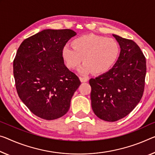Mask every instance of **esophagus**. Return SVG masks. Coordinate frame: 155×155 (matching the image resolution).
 Returning a JSON list of instances; mask_svg holds the SVG:
<instances>
[{
    "label": "esophagus",
    "mask_w": 155,
    "mask_h": 155,
    "mask_svg": "<svg viewBox=\"0 0 155 155\" xmlns=\"http://www.w3.org/2000/svg\"><path fill=\"white\" fill-rule=\"evenodd\" d=\"M80 80L82 82H87V81H88V78H86V77H81V76H80Z\"/></svg>",
    "instance_id": "esophagus-1"
}]
</instances>
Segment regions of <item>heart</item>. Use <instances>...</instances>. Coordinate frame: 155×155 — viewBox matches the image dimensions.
<instances>
[{
  "mask_svg": "<svg viewBox=\"0 0 155 155\" xmlns=\"http://www.w3.org/2000/svg\"><path fill=\"white\" fill-rule=\"evenodd\" d=\"M73 47L68 45L63 48L62 57L70 69L77 68L82 62L81 73L102 74L107 72L115 64L120 53V48L111 38L87 34L75 38Z\"/></svg>",
  "mask_w": 155,
  "mask_h": 155,
  "instance_id": "b5f03b06",
  "label": "heart"
}]
</instances>
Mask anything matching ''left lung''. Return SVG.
Wrapping results in <instances>:
<instances>
[{
    "label": "left lung",
    "mask_w": 155,
    "mask_h": 155,
    "mask_svg": "<svg viewBox=\"0 0 155 155\" xmlns=\"http://www.w3.org/2000/svg\"><path fill=\"white\" fill-rule=\"evenodd\" d=\"M120 47L111 69L89 80L91 107L99 118L114 122L125 117L141 101L145 88L146 60L139 46L131 39L113 35Z\"/></svg>",
    "instance_id": "obj_1"
}]
</instances>
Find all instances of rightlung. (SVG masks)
Here are the masks:
<instances>
[{"label":"right lung","instance_id":"right-lung-1","mask_svg":"<svg viewBox=\"0 0 155 155\" xmlns=\"http://www.w3.org/2000/svg\"><path fill=\"white\" fill-rule=\"evenodd\" d=\"M75 35L70 29L44 30L18 47L13 61L16 91L38 117L54 120L70 108L71 97L81 82L64 64L62 50Z\"/></svg>","mask_w":155,"mask_h":155}]
</instances>
